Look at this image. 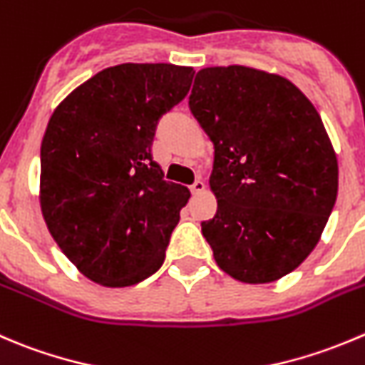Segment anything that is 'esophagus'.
Listing matches in <instances>:
<instances>
[{
    "label": "esophagus",
    "mask_w": 365,
    "mask_h": 365,
    "mask_svg": "<svg viewBox=\"0 0 365 365\" xmlns=\"http://www.w3.org/2000/svg\"><path fill=\"white\" fill-rule=\"evenodd\" d=\"M205 190V183L201 182V180H196V182L190 185V192L192 194H201Z\"/></svg>",
    "instance_id": "1"
}]
</instances>
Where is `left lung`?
<instances>
[{
    "label": "left lung",
    "mask_w": 365,
    "mask_h": 365,
    "mask_svg": "<svg viewBox=\"0 0 365 365\" xmlns=\"http://www.w3.org/2000/svg\"><path fill=\"white\" fill-rule=\"evenodd\" d=\"M189 108L214 144L217 212L201 232L215 264L244 284L280 280L312 253L337 200L321 115L287 78L246 66L197 71Z\"/></svg>",
    "instance_id": "8db88e82"
}]
</instances>
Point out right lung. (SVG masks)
<instances>
[{
	"label": "right lung",
	"mask_w": 365,
	"mask_h": 365,
	"mask_svg": "<svg viewBox=\"0 0 365 365\" xmlns=\"http://www.w3.org/2000/svg\"><path fill=\"white\" fill-rule=\"evenodd\" d=\"M194 69L107 67L67 94L41 144L42 217L62 253L98 285L121 289L164 264L190 192L151 157L157 121L189 93Z\"/></svg>",
	"instance_id": "obj_1"
}]
</instances>
